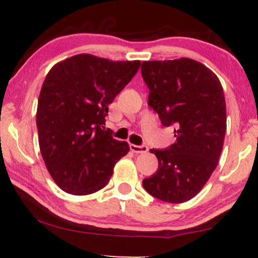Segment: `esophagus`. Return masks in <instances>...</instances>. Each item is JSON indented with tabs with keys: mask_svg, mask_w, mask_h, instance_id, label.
<instances>
[{
	"mask_svg": "<svg viewBox=\"0 0 258 258\" xmlns=\"http://www.w3.org/2000/svg\"><path fill=\"white\" fill-rule=\"evenodd\" d=\"M130 150L135 154H146L148 151L147 146H136V144H130Z\"/></svg>",
	"mask_w": 258,
	"mask_h": 258,
	"instance_id": "1",
	"label": "esophagus"
}]
</instances>
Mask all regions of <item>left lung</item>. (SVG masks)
Instances as JSON below:
<instances>
[{"label": "left lung", "mask_w": 258, "mask_h": 258, "mask_svg": "<svg viewBox=\"0 0 258 258\" xmlns=\"http://www.w3.org/2000/svg\"><path fill=\"white\" fill-rule=\"evenodd\" d=\"M149 88L148 105L164 126L174 125L176 142L151 149L158 169L143 179L151 196L183 203L201 191L216 169L227 129L224 93L218 77L191 58L144 61L141 67Z\"/></svg>", "instance_id": "8db88e82"}]
</instances>
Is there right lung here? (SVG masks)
<instances>
[{"instance_id": "add662e5", "label": "right lung", "mask_w": 258, "mask_h": 258, "mask_svg": "<svg viewBox=\"0 0 258 258\" xmlns=\"http://www.w3.org/2000/svg\"><path fill=\"white\" fill-rule=\"evenodd\" d=\"M140 66L80 54L58 62L45 76L37 103L38 143L49 174L63 191H98L128 154L129 144L104 130L105 116Z\"/></svg>"}]
</instances>
